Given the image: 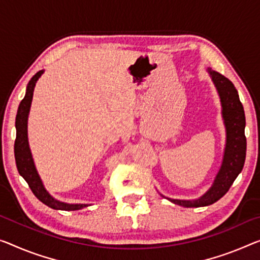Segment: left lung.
<instances>
[{
	"label": "left lung",
	"mask_w": 260,
	"mask_h": 260,
	"mask_svg": "<svg viewBox=\"0 0 260 260\" xmlns=\"http://www.w3.org/2000/svg\"><path fill=\"white\" fill-rule=\"evenodd\" d=\"M208 71L221 98L223 118H224L226 127V146L221 170L215 179L213 187L203 197L193 201L169 199L175 205L187 207V208L206 207L218 201L229 190L235 179L242 172L245 161V115L242 103L239 101L237 89L235 88L234 83L224 75L211 71L210 69Z\"/></svg>",
	"instance_id": "1"
}]
</instances>
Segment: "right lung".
Instances as JSON below:
<instances>
[{
  "label": "right lung",
  "mask_w": 260,
  "mask_h": 260,
  "mask_svg": "<svg viewBox=\"0 0 260 260\" xmlns=\"http://www.w3.org/2000/svg\"><path fill=\"white\" fill-rule=\"evenodd\" d=\"M43 71H39L36 73L27 83L25 96L19 103L17 115H16V139H15V159L16 165L19 174L25 179L27 185L32 190V193L36 195L39 201H42L44 205L49 206L52 209L58 210H79L87 207V205H69V203H63L57 201L51 195L47 193L45 188L43 187L41 179L38 177L37 171L35 169L32 158L29 150V144H27V115H29L31 101H32L34 89L37 80L41 78Z\"/></svg>",
  "instance_id": "add662e5"
}]
</instances>
